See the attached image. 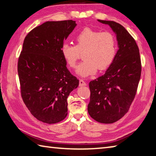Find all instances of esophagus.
<instances>
[{
	"mask_svg": "<svg viewBox=\"0 0 156 156\" xmlns=\"http://www.w3.org/2000/svg\"><path fill=\"white\" fill-rule=\"evenodd\" d=\"M79 85H80V87L86 86L87 85V83L83 80H82V79H80V80H79Z\"/></svg>",
	"mask_w": 156,
	"mask_h": 156,
	"instance_id": "1",
	"label": "esophagus"
}]
</instances>
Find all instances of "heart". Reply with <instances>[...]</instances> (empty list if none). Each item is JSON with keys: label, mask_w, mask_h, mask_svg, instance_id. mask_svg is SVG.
I'll return each instance as SVG.
<instances>
[{"label": "heart", "mask_w": 156, "mask_h": 156, "mask_svg": "<svg viewBox=\"0 0 156 156\" xmlns=\"http://www.w3.org/2000/svg\"><path fill=\"white\" fill-rule=\"evenodd\" d=\"M75 46L64 44L61 54L70 68H75L83 53V61L79 64L76 73L86 78L95 74L98 69H107L111 66L117 53V41L112 33L86 28L74 38Z\"/></svg>", "instance_id": "obj_1"}]
</instances>
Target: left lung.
<instances>
[{
    "instance_id": "obj_1",
    "label": "left lung",
    "mask_w": 156,
    "mask_h": 156,
    "mask_svg": "<svg viewBox=\"0 0 156 156\" xmlns=\"http://www.w3.org/2000/svg\"><path fill=\"white\" fill-rule=\"evenodd\" d=\"M109 25L117 36L119 50L104 75L89 83L88 112L101 123H115L128 112L135 98L141 75L139 49L122 25L98 20Z\"/></svg>"
}]
</instances>
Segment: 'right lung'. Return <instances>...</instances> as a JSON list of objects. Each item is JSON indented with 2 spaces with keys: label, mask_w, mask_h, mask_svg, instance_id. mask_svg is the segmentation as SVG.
I'll list each match as a JSON object with an SVG mask.
<instances>
[{
  "label": "right lung",
  "mask_w": 156,
  "mask_h": 156,
  "mask_svg": "<svg viewBox=\"0 0 156 156\" xmlns=\"http://www.w3.org/2000/svg\"><path fill=\"white\" fill-rule=\"evenodd\" d=\"M76 25L72 20L46 22L24 40L18 63L21 95L31 114L44 123H58L67 117V99L79 84L61 54Z\"/></svg>",
  "instance_id": "right-lung-1"
}]
</instances>
